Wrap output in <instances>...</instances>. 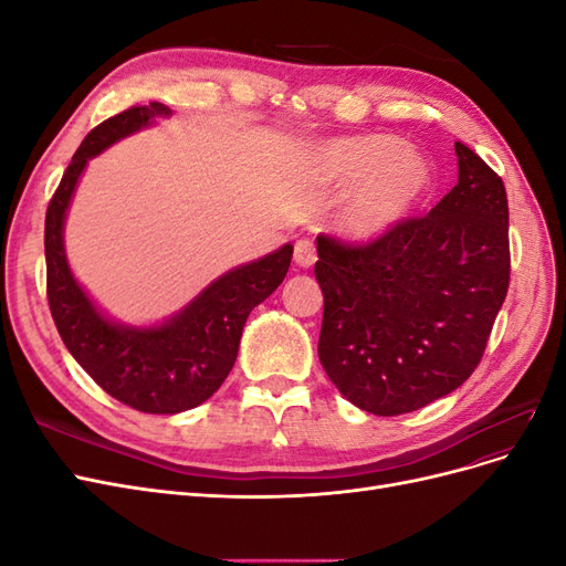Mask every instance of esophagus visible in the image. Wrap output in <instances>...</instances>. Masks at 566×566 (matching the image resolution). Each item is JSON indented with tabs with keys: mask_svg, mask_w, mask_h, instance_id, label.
I'll list each match as a JSON object with an SVG mask.
<instances>
[{
	"mask_svg": "<svg viewBox=\"0 0 566 566\" xmlns=\"http://www.w3.org/2000/svg\"><path fill=\"white\" fill-rule=\"evenodd\" d=\"M295 262L304 269H310L314 262H316V248L312 241H297L295 243Z\"/></svg>",
	"mask_w": 566,
	"mask_h": 566,
	"instance_id": "obj_1",
	"label": "esophagus"
}]
</instances>
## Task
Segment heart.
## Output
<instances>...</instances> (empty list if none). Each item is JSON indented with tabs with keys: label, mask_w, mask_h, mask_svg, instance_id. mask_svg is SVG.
Returning a JSON list of instances; mask_svg holds the SVG:
<instances>
[{
	"label": "heart",
	"mask_w": 566,
	"mask_h": 566,
	"mask_svg": "<svg viewBox=\"0 0 566 566\" xmlns=\"http://www.w3.org/2000/svg\"><path fill=\"white\" fill-rule=\"evenodd\" d=\"M318 172L331 186H356L345 212V229L356 238L399 227L430 186V165L420 153L385 134L331 142L318 156Z\"/></svg>",
	"instance_id": "heart-1"
}]
</instances>
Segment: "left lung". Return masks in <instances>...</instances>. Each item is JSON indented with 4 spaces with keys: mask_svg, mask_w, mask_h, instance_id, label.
<instances>
[{
    "mask_svg": "<svg viewBox=\"0 0 566 566\" xmlns=\"http://www.w3.org/2000/svg\"><path fill=\"white\" fill-rule=\"evenodd\" d=\"M458 184L368 243L318 233V358L373 416L447 397L479 366L510 285L503 179L455 142Z\"/></svg>",
    "mask_w": 566,
    "mask_h": 566,
    "instance_id": "obj_1",
    "label": "left lung"
}]
</instances>
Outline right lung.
<instances>
[{
	"label": "right lung",
	"mask_w": 566,
	"mask_h": 566,
	"mask_svg": "<svg viewBox=\"0 0 566 566\" xmlns=\"http://www.w3.org/2000/svg\"><path fill=\"white\" fill-rule=\"evenodd\" d=\"M167 113L153 101L94 127L63 172L44 219L46 300L63 345L113 399L158 416L196 408L221 387L235 364L250 312L283 283L293 260V245H283L262 260L229 271L158 328H125L96 312L65 260V210L90 158Z\"/></svg>",
	"instance_id": "right-lung-1"
}]
</instances>
